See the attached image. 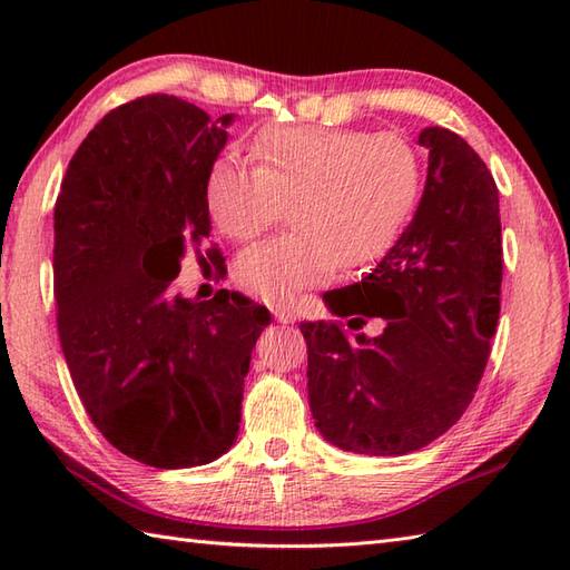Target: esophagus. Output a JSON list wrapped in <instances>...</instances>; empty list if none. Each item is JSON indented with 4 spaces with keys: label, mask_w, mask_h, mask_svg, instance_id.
I'll return each mask as SVG.
<instances>
[{
    "label": "esophagus",
    "mask_w": 570,
    "mask_h": 570,
    "mask_svg": "<svg viewBox=\"0 0 570 570\" xmlns=\"http://www.w3.org/2000/svg\"><path fill=\"white\" fill-rule=\"evenodd\" d=\"M272 316L278 323H294L296 321V311L288 308V306H272Z\"/></svg>",
    "instance_id": "1"
}]
</instances>
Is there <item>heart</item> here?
<instances>
[{"mask_svg":"<svg viewBox=\"0 0 570 570\" xmlns=\"http://www.w3.org/2000/svg\"><path fill=\"white\" fill-rule=\"evenodd\" d=\"M254 168L229 156L205 176V205L227 239L247 245L282 223L294 233L247 249L237 284L266 304L333 282L337 272L382 259L414 215L423 161L399 135L272 125L249 144Z\"/></svg>","mask_w":570,"mask_h":570,"instance_id":"heart-1","label":"heart"}]
</instances>
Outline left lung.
Returning a JSON list of instances; mask_svg holds the SVG:
<instances>
[{
    "instance_id": "obj_1",
    "label": "left lung",
    "mask_w": 570,
    "mask_h": 570,
    "mask_svg": "<svg viewBox=\"0 0 570 570\" xmlns=\"http://www.w3.org/2000/svg\"><path fill=\"white\" fill-rule=\"evenodd\" d=\"M429 176L414 220L377 269L325 304L343 323H301L318 431L345 451L404 455L465 414L500 318L502 225L498 184L455 131L429 127ZM377 320L381 331H358Z\"/></svg>"
}]
</instances>
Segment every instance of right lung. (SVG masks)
<instances>
[{"instance_id": "1", "label": "right lung", "mask_w": 570, "mask_h": 570, "mask_svg": "<svg viewBox=\"0 0 570 570\" xmlns=\"http://www.w3.org/2000/svg\"><path fill=\"white\" fill-rule=\"evenodd\" d=\"M233 115L174 95L115 107L72 154L53 210L60 347L80 402L117 451L151 468L210 463L239 429L242 384L269 311L171 284L205 245V176ZM205 257L217 266L215 245Z\"/></svg>"}]
</instances>
